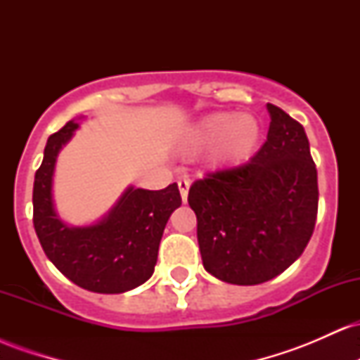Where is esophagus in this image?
<instances>
[{"mask_svg": "<svg viewBox=\"0 0 360 360\" xmlns=\"http://www.w3.org/2000/svg\"><path fill=\"white\" fill-rule=\"evenodd\" d=\"M177 186H179V193H181V198H183V203H186V201H188V191L191 183H189L188 179H179L177 181Z\"/></svg>", "mask_w": 360, "mask_h": 360, "instance_id": "34e87169", "label": "esophagus"}]
</instances>
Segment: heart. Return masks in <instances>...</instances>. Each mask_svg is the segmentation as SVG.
Here are the masks:
<instances>
[{
  "instance_id": "b5f03b06",
  "label": "heart",
  "mask_w": 360,
  "mask_h": 360,
  "mask_svg": "<svg viewBox=\"0 0 360 360\" xmlns=\"http://www.w3.org/2000/svg\"><path fill=\"white\" fill-rule=\"evenodd\" d=\"M260 140V125L252 115L214 113L201 120L189 134V146L214 143L213 160L221 166H233L254 154Z\"/></svg>"
}]
</instances>
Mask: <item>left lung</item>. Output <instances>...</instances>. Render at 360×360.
Returning a JSON list of instances; mask_svg holds the SVG:
<instances>
[{
	"label": "left lung",
	"instance_id": "left-lung-1",
	"mask_svg": "<svg viewBox=\"0 0 360 360\" xmlns=\"http://www.w3.org/2000/svg\"><path fill=\"white\" fill-rule=\"evenodd\" d=\"M267 111L269 131L257 154L194 181L188 194L205 269L238 286L286 271L308 245L318 213L316 167L304 128L271 103Z\"/></svg>",
	"mask_w": 360,
	"mask_h": 360
}]
</instances>
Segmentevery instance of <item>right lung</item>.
<instances>
[{"mask_svg": "<svg viewBox=\"0 0 360 360\" xmlns=\"http://www.w3.org/2000/svg\"><path fill=\"white\" fill-rule=\"evenodd\" d=\"M77 120L51 135L35 172L34 226L49 260L79 288L118 295L154 274L157 252L171 213L181 206L177 184L160 191L130 188L103 220L69 226L53 208L52 179L60 148L72 139Z\"/></svg>", "mask_w": 360, "mask_h": 360, "instance_id": "obj_1", "label": "right lung"}]
</instances>
